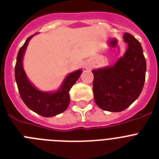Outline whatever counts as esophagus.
<instances>
[{"instance_id":"1","label":"esophagus","mask_w":159,"mask_h":159,"mask_svg":"<svg viewBox=\"0 0 159 159\" xmlns=\"http://www.w3.org/2000/svg\"><path fill=\"white\" fill-rule=\"evenodd\" d=\"M84 67L85 68V69L90 70V69H92V64H90L89 62H86L85 64H84Z\"/></svg>"}]
</instances>
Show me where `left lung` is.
Returning a JSON list of instances; mask_svg holds the SVG:
<instances>
[{
	"instance_id": "8db88e82",
	"label": "left lung",
	"mask_w": 159,
	"mask_h": 159,
	"mask_svg": "<svg viewBox=\"0 0 159 159\" xmlns=\"http://www.w3.org/2000/svg\"><path fill=\"white\" fill-rule=\"evenodd\" d=\"M127 49L113 65L93 70V93L99 107L111 112L125 110L139 98L145 82L147 64L141 43L126 32Z\"/></svg>"
}]
</instances>
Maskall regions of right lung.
I'll return each mask as SVG.
<instances>
[{
    "instance_id": "obj_1",
    "label": "right lung",
    "mask_w": 159,
    "mask_h": 159,
    "mask_svg": "<svg viewBox=\"0 0 159 159\" xmlns=\"http://www.w3.org/2000/svg\"><path fill=\"white\" fill-rule=\"evenodd\" d=\"M34 35L28 38L18 52L15 67V79L20 95L25 105L40 116L52 117L64 112L67 108L70 102V89L80 78L83 71L78 69L69 73L60 86L52 92H44L38 89L27 76L23 66L25 51Z\"/></svg>"
}]
</instances>
